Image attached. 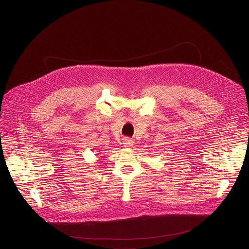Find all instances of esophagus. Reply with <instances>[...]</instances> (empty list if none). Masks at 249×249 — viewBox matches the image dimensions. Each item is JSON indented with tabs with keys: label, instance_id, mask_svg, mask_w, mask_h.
Returning a JSON list of instances; mask_svg holds the SVG:
<instances>
[{
	"label": "esophagus",
	"instance_id": "esophagus-1",
	"mask_svg": "<svg viewBox=\"0 0 249 249\" xmlns=\"http://www.w3.org/2000/svg\"><path fill=\"white\" fill-rule=\"evenodd\" d=\"M123 144L125 147H131L133 144H134V141L128 137H125L123 138Z\"/></svg>",
	"mask_w": 249,
	"mask_h": 249
}]
</instances>
